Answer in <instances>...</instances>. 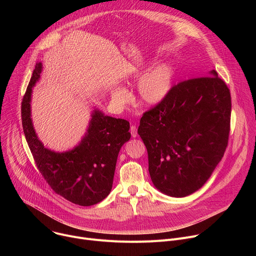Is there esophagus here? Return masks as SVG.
<instances>
[{
  "instance_id": "34e87169",
  "label": "esophagus",
  "mask_w": 256,
  "mask_h": 256,
  "mask_svg": "<svg viewBox=\"0 0 256 256\" xmlns=\"http://www.w3.org/2000/svg\"><path fill=\"white\" fill-rule=\"evenodd\" d=\"M130 134H132V138H136V136L138 132H136V128L134 126H130Z\"/></svg>"
}]
</instances>
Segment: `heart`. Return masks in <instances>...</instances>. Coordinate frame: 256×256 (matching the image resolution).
Segmentation results:
<instances>
[{
    "mask_svg": "<svg viewBox=\"0 0 256 256\" xmlns=\"http://www.w3.org/2000/svg\"><path fill=\"white\" fill-rule=\"evenodd\" d=\"M142 72V68H134L126 80L138 79ZM173 80L174 70L170 64L160 62L155 64L138 81V101L144 106H155L161 103L171 91ZM110 95L112 101L118 106L124 105L130 97L128 90L122 86L114 87L110 90Z\"/></svg>",
    "mask_w": 256,
    "mask_h": 256,
    "instance_id": "1",
    "label": "heart"
}]
</instances>
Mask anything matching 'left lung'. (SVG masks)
I'll return each mask as SVG.
<instances>
[{"label": "left lung", "mask_w": 256, "mask_h": 256, "mask_svg": "<svg viewBox=\"0 0 256 256\" xmlns=\"http://www.w3.org/2000/svg\"><path fill=\"white\" fill-rule=\"evenodd\" d=\"M230 116V91L214 70L172 87L138 128L154 186L172 198L198 190L224 156Z\"/></svg>", "instance_id": "1"}]
</instances>
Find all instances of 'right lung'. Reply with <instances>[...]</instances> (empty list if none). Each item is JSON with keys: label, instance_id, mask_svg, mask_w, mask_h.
<instances>
[{"label": "right lung", "instance_id": "right-lung-1", "mask_svg": "<svg viewBox=\"0 0 256 256\" xmlns=\"http://www.w3.org/2000/svg\"><path fill=\"white\" fill-rule=\"evenodd\" d=\"M42 64H35L21 107L22 126L38 168L50 188L83 206L96 204L112 192L118 156L130 140V122L105 116L94 107L86 132L74 148L56 152L46 148L31 118L32 88L40 80Z\"/></svg>", "mask_w": 256, "mask_h": 256}]
</instances>
